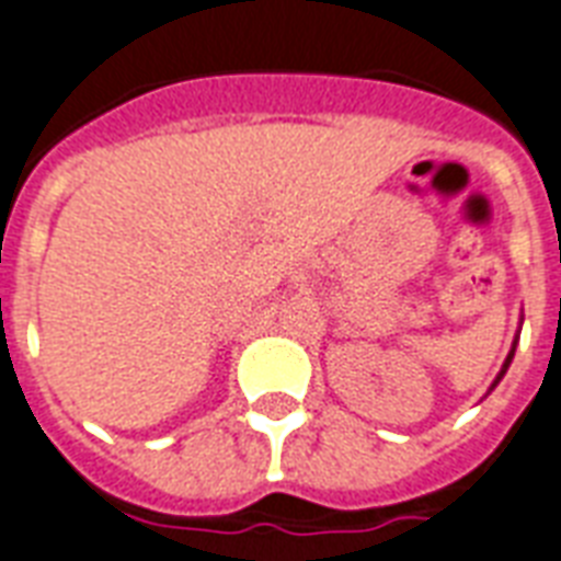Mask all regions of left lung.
Instances as JSON below:
<instances>
[{"label": "left lung", "instance_id": "1", "mask_svg": "<svg viewBox=\"0 0 561 561\" xmlns=\"http://www.w3.org/2000/svg\"><path fill=\"white\" fill-rule=\"evenodd\" d=\"M514 350H517V337H514V346H511L508 358H505V365H502V370H499V376H496V379H493V386H490V391H493V388L499 386V379H502V376H505V370H508V367H511V358H514Z\"/></svg>", "mask_w": 561, "mask_h": 561}]
</instances>
